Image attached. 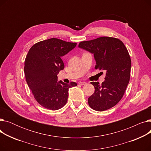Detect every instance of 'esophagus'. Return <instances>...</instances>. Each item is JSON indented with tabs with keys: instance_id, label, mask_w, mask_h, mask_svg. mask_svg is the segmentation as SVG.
<instances>
[{
	"instance_id": "34e87169",
	"label": "esophagus",
	"mask_w": 151,
	"mask_h": 151,
	"mask_svg": "<svg viewBox=\"0 0 151 151\" xmlns=\"http://www.w3.org/2000/svg\"><path fill=\"white\" fill-rule=\"evenodd\" d=\"M87 84V83L84 82V81H80V83H79V84H80V85H81V86L85 85V84Z\"/></svg>"
}]
</instances>
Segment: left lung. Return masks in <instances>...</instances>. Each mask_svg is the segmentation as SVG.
Instances as JSON below:
<instances>
[{
    "mask_svg": "<svg viewBox=\"0 0 151 151\" xmlns=\"http://www.w3.org/2000/svg\"><path fill=\"white\" fill-rule=\"evenodd\" d=\"M78 47L93 54L95 68L106 71L101 84L91 83L95 92L88 99L89 106L97 111L113 107L122 98L130 81L131 59L126 47L120 40L109 37L81 42Z\"/></svg>",
    "mask_w": 151,
    "mask_h": 151,
    "instance_id": "1",
    "label": "left lung"
}]
</instances>
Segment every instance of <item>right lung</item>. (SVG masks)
<instances>
[{"label":"right lung","instance_id":"right-lung-1","mask_svg":"<svg viewBox=\"0 0 151 151\" xmlns=\"http://www.w3.org/2000/svg\"><path fill=\"white\" fill-rule=\"evenodd\" d=\"M76 46V43L50 38L40 42L29 50L24 62V73L35 99L43 107L58 110L67 101L68 90L76 86L71 82L58 81V75L64 68L62 57Z\"/></svg>","mask_w":151,"mask_h":151}]
</instances>
